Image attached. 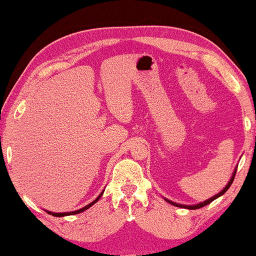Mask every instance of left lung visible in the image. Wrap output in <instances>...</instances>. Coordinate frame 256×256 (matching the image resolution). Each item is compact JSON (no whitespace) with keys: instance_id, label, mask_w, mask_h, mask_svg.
I'll return each instance as SVG.
<instances>
[{"instance_id":"8db88e82","label":"left lung","mask_w":256,"mask_h":256,"mask_svg":"<svg viewBox=\"0 0 256 256\" xmlns=\"http://www.w3.org/2000/svg\"><path fill=\"white\" fill-rule=\"evenodd\" d=\"M236 171H234V174H233V176H232V178H230V180L228 182V184L226 185V188H224V190L222 191V192H219L218 194H216L214 197H212V198H210V199H208V200L206 202H200V204H198V205H192V206H188V205H180V204H176V202H170V200H168V199H166V202H169L170 204H172V205H174V206H178V208H188V210H197V208H204V206H206V205H208L210 202H212L213 200H214V199H216V198H219L220 196H222L224 194H225V192L228 190L230 188V185H232V183H233V180H234V177H236Z\"/></svg>"}]
</instances>
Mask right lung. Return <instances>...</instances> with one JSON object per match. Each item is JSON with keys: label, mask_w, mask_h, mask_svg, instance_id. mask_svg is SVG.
I'll return each instance as SVG.
<instances>
[{"label": "right lung", "mask_w": 256, "mask_h": 256, "mask_svg": "<svg viewBox=\"0 0 256 256\" xmlns=\"http://www.w3.org/2000/svg\"><path fill=\"white\" fill-rule=\"evenodd\" d=\"M102 194L104 192H101V194L99 196V197H98L96 200H93L92 202H90V204H88V205H86L85 208H80V210H78V211H73V212H65V213H52V212H48V213H50V214H52L54 216H73V214H78V213H82V212H84L85 211V210H87V208H90V206H92L93 204H96V202L99 200L100 199V197L101 196H102Z\"/></svg>", "instance_id": "1"}]
</instances>
